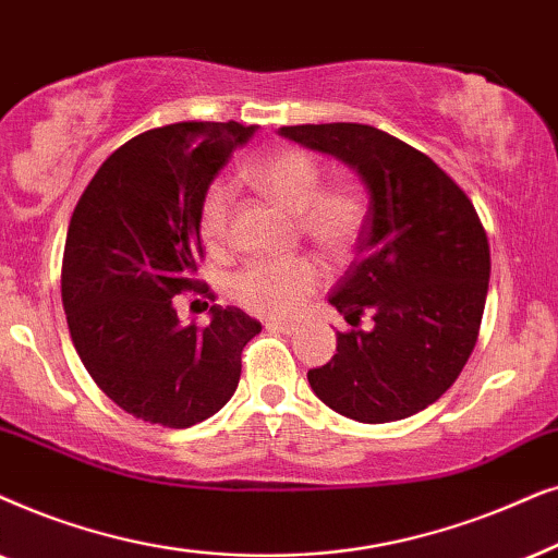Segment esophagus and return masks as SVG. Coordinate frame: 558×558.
Here are the masks:
<instances>
[{"label": "esophagus", "instance_id": "obj_1", "mask_svg": "<svg viewBox=\"0 0 558 558\" xmlns=\"http://www.w3.org/2000/svg\"><path fill=\"white\" fill-rule=\"evenodd\" d=\"M265 329L280 331V333H293V331H295V324H291V322H278V318H272V322H265Z\"/></svg>", "mask_w": 558, "mask_h": 558}]
</instances>
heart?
<instances>
[{
  "label": "heart",
  "mask_w": 558,
  "mask_h": 558,
  "mask_svg": "<svg viewBox=\"0 0 558 558\" xmlns=\"http://www.w3.org/2000/svg\"><path fill=\"white\" fill-rule=\"evenodd\" d=\"M257 193L295 214L301 232L331 257H347L360 242L367 221V198L354 183L322 185V168L299 147L265 153L242 173ZM232 219V189L214 181L206 191L198 227L211 247H221ZM322 286V267L311 257L255 259L236 272L232 295L242 308L259 316L291 318Z\"/></svg>",
  "instance_id": "1"
}]
</instances>
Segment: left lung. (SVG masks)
Masks as SVG:
<instances>
[{"label": "left lung", "mask_w": 558, "mask_h": 558, "mask_svg": "<svg viewBox=\"0 0 558 558\" xmlns=\"http://www.w3.org/2000/svg\"><path fill=\"white\" fill-rule=\"evenodd\" d=\"M280 135L333 155L369 196L356 259L329 303L347 324L337 354L308 369L311 390L360 423L408 418L436 403L477 344L489 283L485 227L428 155L369 124H295Z\"/></svg>", "instance_id": "1"}]
</instances>
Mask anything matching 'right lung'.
I'll list each match as a JSON object with an SVG mask.
<instances>
[{
    "label": "right lung",
    "instance_id": "1",
    "mask_svg": "<svg viewBox=\"0 0 558 558\" xmlns=\"http://www.w3.org/2000/svg\"><path fill=\"white\" fill-rule=\"evenodd\" d=\"M255 135L236 122L147 130L109 155L81 193L63 250L61 295L73 347L101 392L135 418L189 428L227 405L259 322L211 306L181 324L204 257L198 211L229 155ZM209 306V303H206Z\"/></svg>",
    "mask_w": 558,
    "mask_h": 558
}]
</instances>
